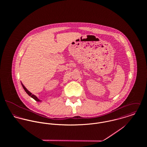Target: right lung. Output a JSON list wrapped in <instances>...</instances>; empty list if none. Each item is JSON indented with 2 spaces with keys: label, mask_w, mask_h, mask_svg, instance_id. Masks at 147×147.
Listing matches in <instances>:
<instances>
[{
  "label": "right lung",
  "mask_w": 147,
  "mask_h": 147,
  "mask_svg": "<svg viewBox=\"0 0 147 147\" xmlns=\"http://www.w3.org/2000/svg\"><path fill=\"white\" fill-rule=\"evenodd\" d=\"M21 85H22V87H23V88H24V90L26 92V93L29 96H30L32 98H33L34 100H35L36 101H37V102H41V101H42L41 100H40V99H38V97H37V96H36L35 95H34L33 94H32L31 92H30L25 86H24V85H23V84L21 83Z\"/></svg>",
  "instance_id": "add662e5"
}]
</instances>
